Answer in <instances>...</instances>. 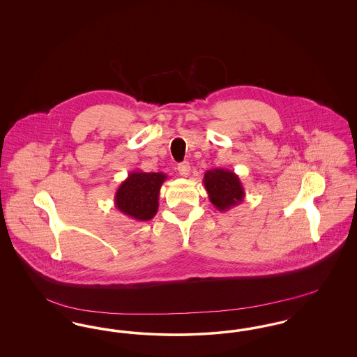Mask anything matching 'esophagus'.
<instances>
[{"label":"esophagus","instance_id":"1","mask_svg":"<svg viewBox=\"0 0 357 357\" xmlns=\"http://www.w3.org/2000/svg\"><path fill=\"white\" fill-rule=\"evenodd\" d=\"M178 172L182 175V176H187L190 174V163L188 162H182L178 165L176 167Z\"/></svg>","mask_w":357,"mask_h":357}]
</instances>
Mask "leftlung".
Wrapping results in <instances>:
<instances>
[{"mask_svg": "<svg viewBox=\"0 0 357 357\" xmlns=\"http://www.w3.org/2000/svg\"><path fill=\"white\" fill-rule=\"evenodd\" d=\"M204 186L210 202L218 211H227L242 204L245 190L236 172L226 169H213L204 172Z\"/></svg>", "mask_w": 357, "mask_h": 357, "instance_id": "8db88e82", "label": "left lung"}]
</instances>
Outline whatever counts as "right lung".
I'll return each instance as SVG.
<instances>
[{
	"label": "right lung",
	"mask_w": 357,
	"mask_h": 357,
	"mask_svg": "<svg viewBox=\"0 0 357 357\" xmlns=\"http://www.w3.org/2000/svg\"><path fill=\"white\" fill-rule=\"evenodd\" d=\"M166 179L163 172H130L116 190V208L136 221L153 220L159 207L160 187Z\"/></svg>",
	"instance_id": "1"
}]
</instances>
